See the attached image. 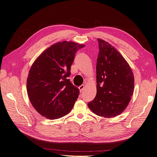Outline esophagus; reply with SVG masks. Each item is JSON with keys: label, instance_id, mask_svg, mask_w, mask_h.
<instances>
[{"label": "esophagus", "instance_id": "obj_1", "mask_svg": "<svg viewBox=\"0 0 157 157\" xmlns=\"http://www.w3.org/2000/svg\"><path fill=\"white\" fill-rule=\"evenodd\" d=\"M84 87H84V85H82V86L79 87L80 93H83V90H84Z\"/></svg>", "mask_w": 157, "mask_h": 157}]
</instances>
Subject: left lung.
I'll return each instance as SVG.
<instances>
[{"label":"left lung","mask_w":157,"mask_h":157,"mask_svg":"<svg viewBox=\"0 0 157 157\" xmlns=\"http://www.w3.org/2000/svg\"><path fill=\"white\" fill-rule=\"evenodd\" d=\"M97 95L88 105L93 113L105 118L119 115L133 93L134 77L130 66L110 44L98 39Z\"/></svg>","instance_id":"left-lung-1"}]
</instances>
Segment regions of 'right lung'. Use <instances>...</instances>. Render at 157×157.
<instances>
[{
  "label": "right lung",
  "instance_id": "right-lung-1",
  "mask_svg": "<svg viewBox=\"0 0 157 157\" xmlns=\"http://www.w3.org/2000/svg\"><path fill=\"white\" fill-rule=\"evenodd\" d=\"M84 44L62 41L51 45L35 60L27 79L31 105L44 117L55 120L72 109L79 90L70 82L75 54Z\"/></svg>",
  "mask_w": 157,
  "mask_h": 157
}]
</instances>
